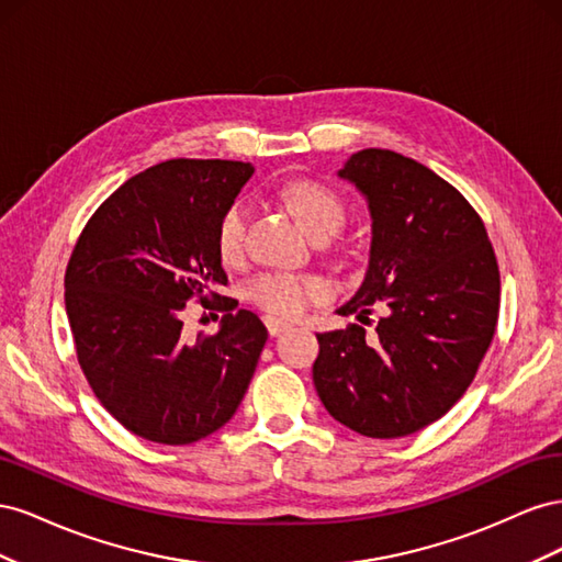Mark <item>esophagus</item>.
<instances>
[{
	"label": "esophagus",
	"mask_w": 562,
	"mask_h": 562,
	"mask_svg": "<svg viewBox=\"0 0 562 562\" xmlns=\"http://www.w3.org/2000/svg\"><path fill=\"white\" fill-rule=\"evenodd\" d=\"M265 326H267V333L274 337V335H279V333H283V330H288L291 328V323H288L285 318H279V316H271V314H267L265 316Z\"/></svg>",
	"instance_id": "1"
}]
</instances>
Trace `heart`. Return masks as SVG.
Listing matches in <instances>:
<instances>
[{"label":"heart","instance_id":"obj_1","mask_svg":"<svg viewBox=\"0 0 562 562\" xmlns=\"http://www.w3.org/2000/svg\"><path fill=\"white\" fill-rule=\"evenodd\" d=\"M283 201L291 213L300 220V225L307 229L314 239H330L345 227L347 209L342 199L328 187L312 180H295L283 187ZM248 223V203L244 199L232 201L220 215L215 227V248L225 262L239 260L244 250V236ZM330 288L321 277L314 274H295V271H267L258 279H252L246 288V295L260 310L295 316L304 312L310 304L328 297Z\"/></svg>","mask_w":562,"mask_h":562}]
</instances>
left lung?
I'll return each instance as SVG.
<instances>
[{
  "label": "left lung",
  "mask_w": 562,
  "mask_h": 562,
  "mask_svg": "<svg viewBox=\"0 0 562 562\" xmlns=\"http://www.w3.org/2000/svg\"><path fill=\"white\" fill-rule=\"evenodd\" d=\"M337 176L368 203L370 252L337 314L368 321L318 333L314 386L326 411L368 438L411 436L462 398L495 337L499 269L483 220L431 168L361 149Z\"/></svg>",
  "instance_id": "1"
}]
</instances>
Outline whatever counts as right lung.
<instances>
[{
  "label": "right lung",
  "instance_id": "right-lung-1",
  "mask_svg": "<svg viewBox=\"0 0 562 562\" xmlns=\"http://www.w3.org/2000/svg\"><path fill=\"white\" fill-rule=\"evenodd\" d=\"M255 168L171 159L126 180L83 227L65 271L79 366L105 411L151 443L190 446L234 417L267 342L252 312H232L220 215ZM196 296L228 314L190 340L181 312Z\"/></svg>",
  "mask_w": 562,
  "mask_h": 562
}]
</instances>
